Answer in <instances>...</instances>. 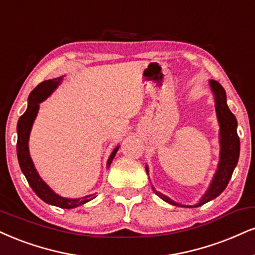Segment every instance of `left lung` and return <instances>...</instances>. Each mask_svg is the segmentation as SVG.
Segmentation results:
<instances>
[{
    "instance_id": "8db88e82",
    "label": "left lung",
    "mask_w": 255,
    "mask_h": 255,
    "mask_svg": "<svg viewBox=\"0 0 255 255\" xmlns=\"http://www.w3.org/2000/svg\"><path fill=\"white\" fill-rule=\"evenodd\" d=\"M211 91H213L214 97H215V109L217 120H219L220 125V162L217 166V171L214 176L213 180L209 189L203 195V197L199 199V202L195 205H182L179 203L172 201L168 198L167 196L160 194L154 188L153 191L155 195L159 196L162 201L167 202V203L177 205V207H188V208H197L211 201V199L216 198L217 196L222 194V191L227 188L229 180H231L232 174L234 172V168L238 164L239 155H240V139H239L238 131V121L234 114L229 110L227 106V96L225 89L222 85L216 81H209ZM146 172L148 174V167L146 166Z\"/></svg>"
}]
</instances>
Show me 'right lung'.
<instances>
[{"mask_svg": "<svg viewBox=\"0 0 255 255\" xmlns=\"http://www.w3.org/2000/svg\"><path fill=\"white\" fill-rule=\"evenodd\" d=\"M63 81V77H58L53 79H48V81H44L36 87L28 96V107L24 114L19 119L17 122V143H16V151H17V159H19V164L21 167V171L26 177L27 182L35 192L39 198L46 202L47 204L56 205V207L63 208V209H72V208L79 207V205L87 203V202L91 201L95 198L94 195L84 196L82 198H65L61 196L57 195L56 192L52 190L50 186L46 184L44 180L36 172L34 164H33L32 158L29 154L28 148V140L30 129H32L33 122L38 115L39 104L45 101L50 95L53 93L58 88ZM119 146L116 147L114 151L112 152L110 157L107 162V168L110 166L113 159H114L116 152H118Z\"/></svg>", "mask_w": 255, "mask_h": 255, "instance_id": "add662e5", "label": "right lung"}]
</instances>
